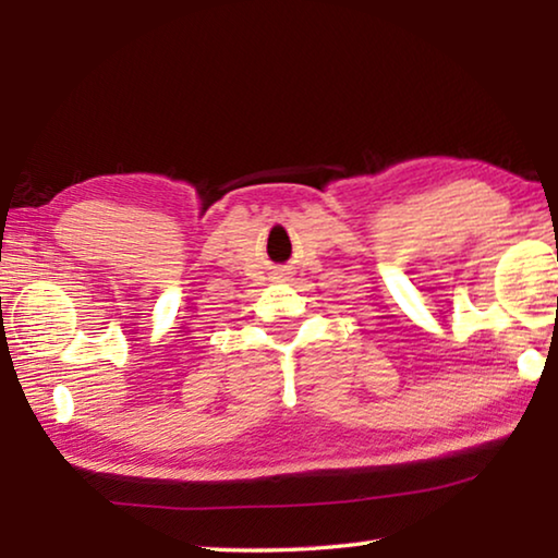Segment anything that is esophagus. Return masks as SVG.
<instances>
[{"mask_svg": "<svg viewBox=\"0 0 558 558\" xmlns=\"http://www.w3.org/2000/svg\"><path fill=\"white\" fill-rule=\"evenodd\" d=\"M278 276H280V278H282V276H286V272H278Z\"/></svg>", "mask_w": 558, "mask_h": 558, "instance_id": "esophagus-1", "label": "esophagus"}]
</instances>
